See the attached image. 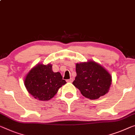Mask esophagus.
Returning a JSON list of instances; mask_svg holds the SVG:
<instances>
[{"mask_svg": "<svg viewBox=\"0 0 135 135\" xmlns=\"http://www.w3.org/2000/svg\"><path fill=\"white\" fill-rule=\"evenodd\" d=\"M73 81H74L73 78H70L69 80H66V81L68 82V83H72V82H73Z\"/></svg>", "mask_w": 135, "mask_h": 135, "instance_id": "obj_1", "label": "esophagus"}]
</instances>
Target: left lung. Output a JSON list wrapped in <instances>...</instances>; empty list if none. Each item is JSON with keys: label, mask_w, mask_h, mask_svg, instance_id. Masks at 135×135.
I'll use <instances>...</instances> for the list:
<instances>
[{"label": "left lung", "mask_w": 135, "mask_h": 135, "mask_svg": "<svg viewBox=\"0 0 135 135\" xmlns=\"http://www.w3.org/2000/svg\"><path fill=\"white\" fill-rule=\"evenodd\" d=\"M76 72L72 84L86 98L97 99L108 93L112 79L102 65L93 60L76 63Z\"/></svg>", "instance_id": "1"}]
</instances>
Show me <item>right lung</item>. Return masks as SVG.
<instances>
[{"label":"right lung","mask_w":135,"mask_h":135,"mask_svg":"<svg viewBox=\"0 0 135 135\" xmlns=\"http://www.w3.org/2000/svg\"><path fill=\"white\" fill-rule=\"evenodd\" d=\"M51 63H38L26 75L24 84L29 94L34 98L48 101L66 82L59 72H54Z\"/></svg>","instance_id":"1"}]
</instances>
